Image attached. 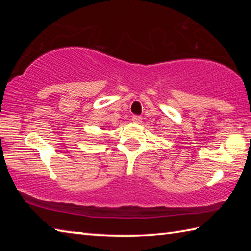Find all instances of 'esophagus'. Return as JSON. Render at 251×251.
Here are the masks:
<instances>
[{
  "instance_id": "34e87169",
  "label": "esophagus",
  "mask_w": 251,
  "mask_h": 251,
  "mask_svg": "<svg viewBox=\"0 0 251 251\" xmlns=\"http://www.w3.org/2000/svg\"><path fill=\"white\" fill-rule=\"evenodd\" d=\"M131 121H133L134 123H141L142 122V117L141 116H138V115H134L133 117H131Z\"/></svg>"
}]
</instances>
